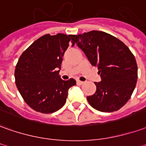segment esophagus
<instances>
[{
	"mask_svg": "<svg viewBox=\"0 0 146 146\" xmlns=\"http://www.w3.org/2000/svg\"><path fill=\"white\" fill-rule=\"evenodd\" d=\"M84 83V81H80V80H76V84H79V85H82Z\"/></svg>",
	"mask_w": 146,
	"mask_h": 146,
	"instance_id": "1",
	"label": "esophagus"
}]
</instances>
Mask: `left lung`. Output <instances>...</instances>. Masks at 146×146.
Wrapping results in <instances>:
<instances>
[{"mask_svg": "<svg viewBox=\"0 0 146 146\" xmlns=\"http://www.w3.org/2000/svg\"><path fill=\"white\" fill-rule=\"evenodd\" d=\"M72 43L82 50L90 63L97 66L101 81L87 96L89 104L100 111H118L131 96L137 80L136 60L130 49L117 38L100 31L72 35Z\"/></svg>", "mask_w": 146, "mask_h": 146, "instance_id": "obj_1", "label": "left lung"}]
</instances>
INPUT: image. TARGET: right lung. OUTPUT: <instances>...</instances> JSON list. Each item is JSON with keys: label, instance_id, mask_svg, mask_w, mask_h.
I'll list each match as a JSON object with an SVG mask.
<instances>
[{"label": "right lung", "instance_id": "add662e5", "mask_svg": "<svg viewBox=\"0 0 146 146\" xmlns=\"http://www.w3.org/2000/svg\"><path fill=\"white\" fill-rule=\"evenodd\" d=\"M72 35H45L23 52L15 70L16 84L27 104L36 111L49 114L62 108L68 91L76 84L58 75ZM74 43H72V46Z\"/></svg>", "mask_w": 146, "mask_h": 146}]
</instances>
